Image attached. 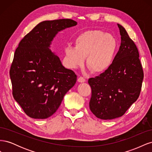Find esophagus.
<instances>
[{
	"label": "esophagus",
	"mask_w": 152,
	"mask_h": 152,
	"mask_svg": "<svg viewBox=\"0 0 152 152\" xmlns=\"http://www.w3.org/2000/svg\"><path fill=\"white\" fill-rule=\"evenodd\" d=\"M78 82H80V83H82V82H86V79H84V77H80L79 79H78Z\"/></svg>",
	"instance_id": "esophagus-1"
}]
</instances>
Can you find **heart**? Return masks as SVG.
<instances>
[{"mask_svg": "<svg viewBox=\"0 0 152 152\" xmlns=\"http://www.w3.org/2000/svg\"><path fill=\"white\" fill-rule=\"evenodd\" d=\"M118 49L115 37L99 30L82 32L75 40V47L65 49L66 59L70 67L76 68L86 63L94 73H100L111 66Z\"/></svg>", "mask_w": 152, "mask_h": 152, "instance_id": "1", "label": "heart"}]
</instances>
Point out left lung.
Wrapping results in <instances>:
<instances>
[{"label":"left lung","mask_w":152,"mask_h":152,"mask_svg":"<svg viewBox=\"0 0 152 152\" xmlns=\"http://www.w3.org/2000/svg\"><path fill=\"white\" fill-rule=\"evenodd\" d=\"M121 44L114 60L99 76L90 78L91 111L103 120L122 116L138 98L143 71L136 44L124 27L117 24Z\"/></svg>","instance_id":"8db88e82"}]
</instances>
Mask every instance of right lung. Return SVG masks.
Returning a JSON list of instances; mask_svg holds the SVG:
<instances>
[{"instance_id":"add662e5","label":"right lung","mask_w":152,"mask_h":152,"mask_svg":"<svg viewBox=\"0 0 152 152\" xmlns=\"http://www.w3.org/2000/svg\"><path fill=\"white\" fill-rule=\"evenodd\" d=\"M77 24L70 19L41 22L16 49L10 72L12 95L31 118L51 116L76 83L75 73L63 66L50 45L59 31Z\"/></svg>"}]
</instances>
